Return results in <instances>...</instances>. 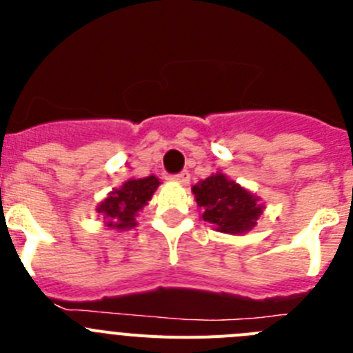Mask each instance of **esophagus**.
Returning a JSON list of instances; mask_svg holds the SVG:
<instances>
[{
    "label": "esophagus",
    "mask_w": 353,
    "mask_h": 353,
    "mask_svg": "<svg viewBox=\"0 0 353 353\" xmlns=\"http://www.w3.org/2000/svg\"><path fill=\"white\" fill-rule=\"evenodd\" d=\"M173 180H176V182H180V183H189V180H191V174H189V171H180V173L173 174Z\"/></svg>",
    "instance_id": "esophagus-1"
}]
</instances>
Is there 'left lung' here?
<instances>
[{"label":"left lung","instance_id":"8db88e82","mask_svg":"<svg viewBox=\"0 0 353 353\" xmlns=\"http://www.w3.org/2000/svg\"><path fill=\"white\" fill-rule=\"evenodd\" d=\"M201 217L214 224L217 232L240 235L256 226L263 212L260 198L240 187L226 174L215 173L192 185Z\"/></svg>","mask_w":353,"mask_h":353}]
</instances>
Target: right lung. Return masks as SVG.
<instances>
[{
  "label": "right lung",
  "mask_w": 353,
  "mask_h": 353,
  "mask_svg": "<svg viewBox=\"0 0 353 353\" xmlns=\"http://www.w3.org/2000/svg\"><path fill=\"white\" fill-rule=\"evenodd\" d=\"M159 179L150 174L146 179L127 180L120 189L109 192L108 198L101 201L97 212L104 217L108 228L114 230H129L136 226V215L154 196L159 187Z\"/></svg>",
  "instance_id": "obj_1"
}]
</instances>
